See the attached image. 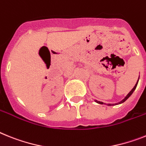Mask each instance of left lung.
Masks as SVG:
<instances>
[{"instance_id": "left-lung-1", "label": "left lung", "mask_w": 146, "mask_h": 146, "mask_svg": "<svg viewBox=\"0 0 146 146\" xmlns=\"http://www.w3.org/2000/svg\"><path fill=\"white\" fill-rule=\"evenodd\" d=\"M138 82H139V79H138V80H137V83H136L135 86L133 87V89H132V90H131V91H130L129 93H128V94H127V96H126L125 97L124 99H123V100H121V101H120V102H117V103H108V104H107V105H108V106H113V105H119V104H122V103H123V102H124L125 101H126V100H128V98H129L130 96H131V94H133V91H134V90H135L136 88H137V86ZM94 101L96 102V103H98V104H101V105H103V104H105V103H104V102H102L97 101V100H94Z\"/></svg>"}]
</instances>
